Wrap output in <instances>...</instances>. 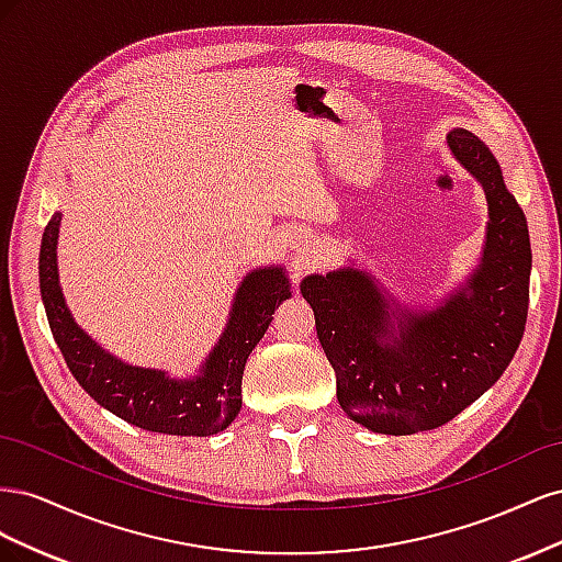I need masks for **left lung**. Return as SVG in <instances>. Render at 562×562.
I'll list each match as a JSON object with an SVG mask.
<instances>
[{
    "label": "left lung",
    "instance_id": "1",
    "mask_svg": "<svg viewBox=\"0 0 562 562\" xmlns=\"http://www.w3.org/2000/svg\"><path fill=\"white\" fill-rule=\"evenodd\" d=\"M448 145L483 184L490 211L483 265L467 288L446 307L407 316L394 337L389 302L361 271H330L300 285L335 370L339 405L380 434L443 427L502 378L525 333L532 267L525 213L485 143L454 128Z\"/></svg>",
    "mask_w": 562,
    "mask_h": 562
}]
</instances>
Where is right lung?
Returning <instances> with one entry per match:
<instances>
[{
    "mask_svg": "<svg viewBox=\"0 0 562 562\" xmlns=\"http://www.w3.org/2000/svg\"><path fill=\"white\" fill-rule=\"evenodd\" d=\"M60 213L48 220L40 250V291L50 333L75 380L87 394L135 427L171 436H211L241 411V380L250 351L271 314L291 295L281 269L248 274L236 293L227 330L196 380H168L166 372L133 368L100 349L77 328L58 285L56 244Z\"/></svg>",
    "mask_w": 562,
    "mask_h": 562,
    "instance_id": "add662e5",
    "label": "right lung"
}]
</instances>
